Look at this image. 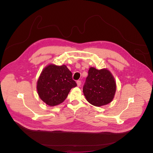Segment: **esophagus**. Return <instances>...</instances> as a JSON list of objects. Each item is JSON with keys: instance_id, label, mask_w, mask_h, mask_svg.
Wrapping results in <instances>:
<instances>
[{"instance_id": "obj_1", "label": "esophagus", "mask_w": 153, "mask_h": 153, "mask_svg": "<svg viewBox=\"0 0 153 153\" xmlns=\"http://www.w3.org/2000/svg\"><path fill=\"white\" fill-rule=\"evenodd\" d=\"M76 84H77V86L78 87H80L81 85V81H76Z\"/></svg>"}]
</instances>
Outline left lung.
<instances>
[{
	"instance_id": "left-lung-1",
	"label": "left lung",
	"mask_w": 153,
	"mask_h": 153,
	"mask_svg": "<svg viewBox=\"0 0 153 153\" xmlns=\"http://www.w3.org/2000/svg\"><path fill=\"white\" fill-rule=\"evenodd\" d=\"M116 82L109 70L91 67L83 87L84 94L91 104L101 107L110 103L115 95Z\"/></svg>"
}]
</instances>
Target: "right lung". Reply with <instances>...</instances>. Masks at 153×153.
I'll list each match as a JSON object with an SVG mask.
<instances>
[{
    "label": "right lung",
    "instance_id": "right-lung-1",
    "mask_svg": "<svg viewBox=\"0 0 153 153\" xmlns=\"http://www.w3.org/2000/svg\"><path fill=\"white\" fill-rule=\"evenodd\" d=\"M72 76V72L65 65L46 66L37 81L36 89L39 98L51 107L61 104L70 90L77 85Z\"/></svg>",
    "mask_w": 153,
    "mask_h": 153
}]
</instances>
